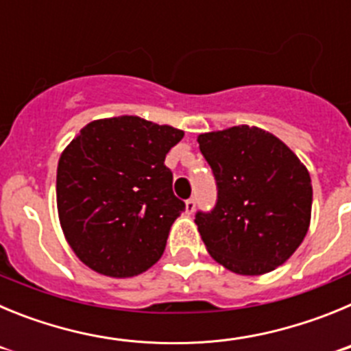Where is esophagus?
<instances>
[{
    "label": "esophagus",
    "mask_w": 351,
    "mask_h": 351,
    "mask_svg": "<svg viewBox=\"0 0 351 351\" xmlns=\"http://www.w3.org/2000/svg\"><path fill=\"white\" fill-rule=\"evenodd\" d=\"M195 206H197L195 198H188V200H186V214H193Z\"/></svg>",
    "instance_id": "obj_1"
}]
</instances>
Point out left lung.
Masks as SVG:
<instances>
[{
    "label": "left lung",
    "instance_id": "obj_1",
    "mask_svg": "<svg viewBox=\"0 0 351 351\" xmlns=\"http://www.w3.org/2000/svg\"><path fill=\"white\" fill-rule=\"evenodd\" d=\"M197 141L218 188L214 209L195 214L209 255L235 274L274 271L308 234V169L285 142L256 126L202 133Z\"/></svg>",
    "mask_w": 351,
    "mask_h": 351
}]
</instances>
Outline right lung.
<instances>
[{"label": "right lung", "mask_w": 351, "mask_h": 351, "mask_svg": "<svg viewBox=\"0 0 351 351\" xmlns=\"http://www.w3.org/2000/svg\"><path fill=\"white\" fill-rule=\"evenodd\" d=\"M184 132L137 116L93 121L58 163L60 223L80 262L110 278L147 271L184 210L165 156Z\"/></svg>", "instance_id": "1"}]
</instances>
